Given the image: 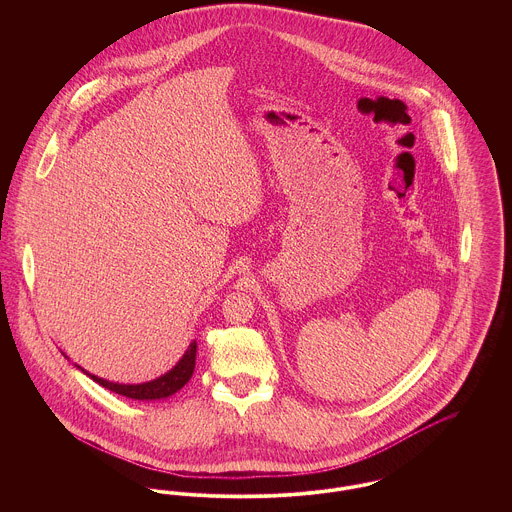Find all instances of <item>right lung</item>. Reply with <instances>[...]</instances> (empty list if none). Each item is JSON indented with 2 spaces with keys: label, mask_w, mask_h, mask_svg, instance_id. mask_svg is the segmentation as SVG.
Here are the masks:
<instances>
[{
  "label": "right lung",
  "mask_w": 512,
  "mask_h": 512,
  "mask_svg": "<svg viewBox=\"0 0 512 512\" xmlns=\"http://www.w3.org/2000/svg\"><path fill=\"white\" fill-rule=\"evenodd\" d=\"M65 355V353H63ZM67 357V355H65ZM69 359V357H67ZM195 359H197V341H193L185 355L175 363V366L171 370H167L165 374L153 378V380H147V382H140V384H122V382H112V380H106V378H100L96 374H90L88 370H84L82 366L74 365L78 370H82L84 374H88L94 382H98L100 386L120 394V396H126V398H132V400H144V402H151V400H165L169 396H173L175 392H179L187 382L189 378L193 376V370H195Z\"/></svg>",
  "instance_id": "right-lung-1"
}]
</instances>
